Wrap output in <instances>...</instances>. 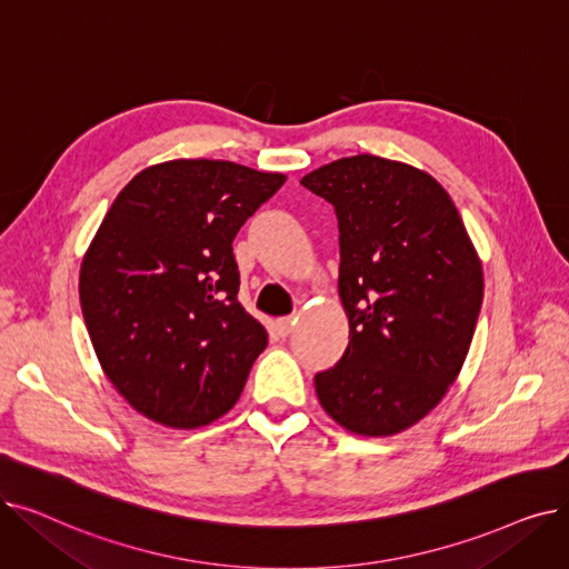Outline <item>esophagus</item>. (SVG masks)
I'll return each mask as SVG.
<instances>
[{"instance_id": "obj_1", "label": "esophagus", "mask_w": 569, "mask_h": 569, "mask_svg": "<svg viewBox=\"0 0 569 569\" xmlns=\"http://www.w3.org/2000/svg\"><path fill=\"white\" fill-rule=\"evenodd\" d=\"M274 327H277V332H279L281 337H288V335H292L295 318H292V316H288V318H277V320H274Z\"/></svg>"}]
</instances>
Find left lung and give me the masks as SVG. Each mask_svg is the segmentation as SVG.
I'll return each instance as SVG.
<instances>
[{"instance_id": "8db88e82", "label": "left lung", "mask_w": 569, "mask_h": 569, "mask_svg": "<svg viewBox=\"0 0 569 569\" xmlns=\"http://www.w3.org/2000/svg\"><path fill=\"white\" fill-rule=\"evenodd\" d=\"M302 187L335 204L350 325L341 360L313 378L316 395L352 433H399L440 403L466 362L482 262L425 170L357 154L305 174Z\"/></svg>"}]
</instances>
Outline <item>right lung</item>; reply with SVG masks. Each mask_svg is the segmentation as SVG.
<instances>
[{
  "mask_svg": "<svg viewBox=\"0 0 569 569\" xmlns=\"http://www.w3.org/2000/svg\"><path fill=\"white\" fill-rule=\"evenodd\" d=\"M286 182L232 161L149 166L119 191L80 267L103 373L172 429L219 420L244 390L264 327L239 305L232 239Z\"/></svg>",
  "mask_w": 569,
  "mask_h": 569,
  "instance_id": "add662e5",
  "label": "right lung"
}]
</instances>
